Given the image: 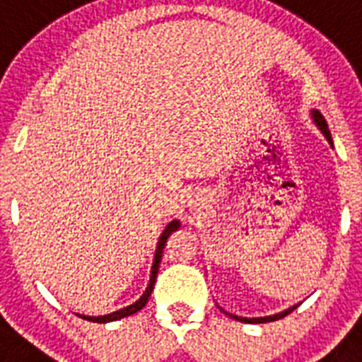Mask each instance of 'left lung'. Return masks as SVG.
I'll return each instance as SVG.
<instances>
[{"label": "left lung", "mask_w": 362, "mask_h": 362, "mask_svg": "<svg viewBox=\"0 0 362 362\" xmlns=\"http://www.w3.org/2000/svg\"><path fill=\"white\" fill-rule=\"evenodd\" d=\"M313 119H315V123L318 124V129L322 130V134L326 136L327 141L333 145V139H331L329 129H327V123H326V119H324V115H322L318 110H313ZM294 309H296V305H293V308H289V309H285V311L278 313V315H272V317H261V318H243V317H235V315H230V313H226V315L228 317L235 318V320H239V322H247V324H265V322H274V320H279V318L287 317V315H289V313H293Z\"/></svg>", "instance_id": "obj_1"}]
</instances>
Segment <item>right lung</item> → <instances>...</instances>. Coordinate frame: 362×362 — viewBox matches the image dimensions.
<instances>
[{
	"mask_svg": "<svg viewBox=\"0 0 362 362\" xmlns=\"http://www.w3.org/2000/svg\"><path fill=\"white\" fill-rule=\"evenodd\" d=\"M178 228H180V223H178V221H173V223L167 224V228L163 230L162 235H160V241H158V247H156V256H154V263H153V272H151V281H148L147 291H145L144 296H141L138 302H134L132 305H129V308H123L119 309V311L110 313V315H105V317H84V315H78V317L84 318V320L97 322V324H106V322H114V320H119V318L130 317V315L138 313L139 309H144L145 303L148 302V296H151V293H153L154 289V281H156V274H158V269H160V261H162V254H163V248H165L167 239H169V235H171L173 232H176Z\"/></svg>",
	"mask_w": 362,
	"mask_h": 362,
	"instance_id": "add662e5",
	"label": "right lung"
}]
</instances>
